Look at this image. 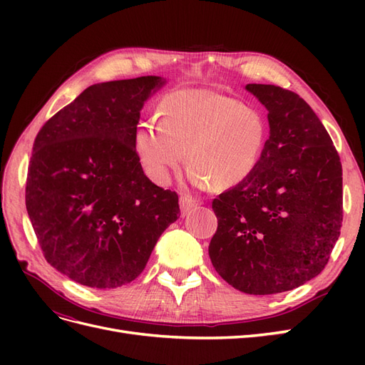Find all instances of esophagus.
<instances>
[{
    "mask_svg": "<svg viewBox=\"0 0 365 365\" xmlns=\"http://www.w3.org/2000/svg\"><path fill=\"white\" fill-rule=\"evenodd\" d=\"M197 205H200V202H197L196 200H192V197H189V196H181L180 197V207H181V215L182 216L189 215L192 210H195Z\"/></svg>",
    "mask_w": 365,
    "mask_h": 365,
    "instance_id": "1",
    "label": "esophagus"
}]
</instances>
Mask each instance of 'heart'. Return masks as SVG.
<instances>
[{
	"label": "heart",
	"instance_id": "obj_1",
	"mask_svg": "<svg viewBox=\"0 0 365 365\" xmlns=\"http://www.w3.org/2000/svg\"><path fill=\"white\" fill-rule=\"evenodd\" d=\"M267 120L259 109L205 88L165 96L160 120L135 128L134 149L150 180L168 184L185 160L187 181L197 189L227 190L256 170L267 143Z\"/></svg>",
	"mask_w": 365,
	"mask_h": 365
}]
</instances>
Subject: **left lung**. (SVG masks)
Wrapping results in <instances>:
<instances>
[{"label":"left lung","mask_w":365,"mask_h":365,"mask_svg":"<svg viewBox=\"0 0 365 365\" xmlns=\"http://www.w3.org/2000/svg\"><path fill=\"white\" fill-rule=\"evenodd\" d=\"M268 109L269 138L248 178L213 200L208 247L217 274L252 295L291 291L324 269L342 222V169L326 128L303 98L248 83Z\"/></svg>","instance_id":"left-lung-1"}]
</instances>
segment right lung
Returning a JSON list of instances; mask_svg holds the SVG:
<instances>
[{"label": "right lung", "mask_w": 365, "mask_h": 365, "mask_svg": "<svg viewBox=\"0 0 365 365\" xmlns=\"http://www.w3.org/2000/svg\"><path fill=\"white\" fill-rule=\"evenodd\" d=\"M158 76L88 86L33 143L26 207L43 257L90 288L114 289L145 269L178 195L153 184L134 149L143 105Z\"/></svg>", "instance_id": "add662e5"}]
</instances>
